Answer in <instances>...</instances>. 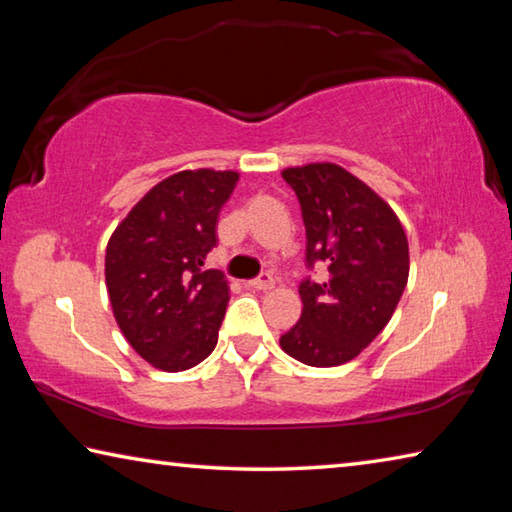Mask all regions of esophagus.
I'll return each mask as SVG.
<instances>
[{"instance_id":"obj_1","label":"esophagus","mask_w":512,"mask_h":512,"mask_svg":"<svg viewBox=\"0 0 512 512\" xmlns=\"http://www.w3.org/2000/svg\"><path fill=\"white\" fill-rule=\"evenodd\" d=\"M273 284H275L273 275L271 273H262L259 277H255V280H250L248 287L250 289H257V291H266V289H271Z\"/></svg>"}]
</instances>
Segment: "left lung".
Listing matches in <instances>:
<instances>
[{"mask_svg": "<svg viewBox=\"0 0 512 512\" xmlns=\"http://www.w3.org/2000/svg\"><path fill=\"white\" fill-rule=\"evenodd\" d=\"M307 232L305 262L327 280L300 282L302 314L280 336L289 357L314 368L348 363L388 325L409 280V241L384 198L339 164L282 171Z\"/></svg>", "mask_w": 512, "mask_h": 512, "instance_id": "obj_1", "label": "left lung"}]
</instances>
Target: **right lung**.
<instances>
[{
	"mask_svg": "<svg viewBox=\"0 0 512 512\" xmlns=\"http://www.w3.org/2000/svg\"><path fill=\"white\" fill-rule=\"evenodd\" d=\"M237 171H178L155 185L112 232L106 287L117 325L151 366L180 372L212 354L230 300L203 262Z\"/></svg>",
	"mask_w": 512,
	"mask_h": 512,
	"instance_id": "add662e5",
	"label": "right lung"
}]
</instances>
